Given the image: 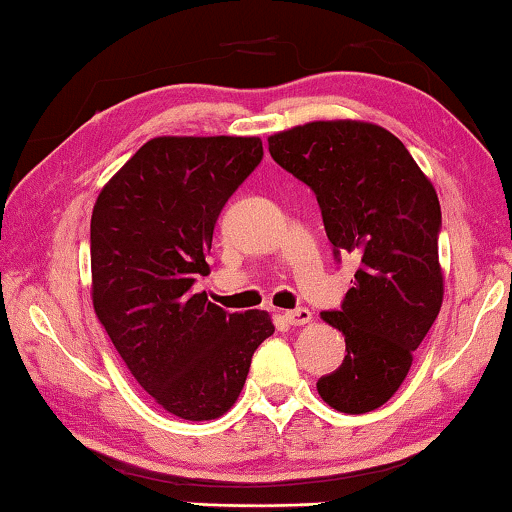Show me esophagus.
<instances>
[{"instance_id":"esophagus-1","label":"esophagus","mask_w":512,"mask_h":512,"mask_svg":"<svg viewBox=\"0 0 512 512\" xmlns=\"http://www.w3.org/2000/svg\"><path fill=\"white\" fill-rule=\"evenodd\" d=\"M284 319H286V324H291V326H305L312 321V312L307 310V307H298V310L284 312Z\"/></svg>"}]
</instances>
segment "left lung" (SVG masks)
<instances>
[{"instance_id": "8db88e82", "label": "left lung", "mask_w": 512, "mask_h": 512, "mask_svg": "<svg viewBox=\"0 0 512 512\" xmlns=\"http://www.w3.org/2000/svg\"><path fill=\"white\" fill-rule=\"evenodd\" d=\"M275 163L317 195L335 256L361 261L342 307L321 312L347 356L317 391L333 410L363 415L401 387L440 305V202L401 139L368 121H312L268 137Z\"/></svg>"}]
</instances>
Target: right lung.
<instances>
[{
  "instance_id": "1",
  "label": "right lung",
  "mask_w": 512,
  "mask_h": 512,
  "mask_svg": "<svg viewBox=\"0 0 512 512\" xmlns=\"http://www.w3.org/2000/svg\"><path fill=\"white\" fill-rule=\"evenodd\" d=\"M263 158L258 137H153L97 195L93 307L160 408L207 422L233 408L251 356L275 333L265 310L228 314L193 293L214 223Z\"/></svg>"
}]
</instances>
